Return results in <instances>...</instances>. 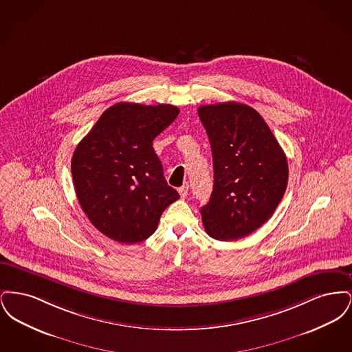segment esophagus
<instances>
[{
	"label": "esophagus",
	"instance_id": "esophagus-1",
	"mask_svg": "<svg viewBox=\"0 0 352 352\" xmlns=\"http://www.w3.org/2000/svg\"><path fill=\"white\" fill-rule=\"evenodd\" d=\"M178 192H179L181 198H186L187 194H188V184H184L182 187H179V188H178Z\"/></svg>",
	"mask_w": 352,
	"mask_h": 352
}]
</instances>
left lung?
I'll use <instances>...</instances> for the list:
<instances>
[{"label":"left lung","instance_id":"1","mask_svg":"<svg viewBox=\"0 0 352 352\" xmlns=\"http://www.w3.org/2000/svg\"><path fill=\"white\" fill-rule=\"evenodd\" d=\"M198 115L214 162V190L201 221L211 237L237 240L261 227L283 199L286 155L264 118L245 104L201 105Z\"/></svg>","mask_w":352,"mask_h":352}]
</instances>
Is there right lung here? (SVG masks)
I'll return each instance as SVG.
<instances>
[{"label":"right lung","mask_w":352,"mask_h":352,"mask_svg":"<svg viewBox=\"0 0 352 352\" xmlns=\"http://www.w3.org/2000/svg\"><path fill=\"white\" fill-rule=\"evenodd\" d=\"M178 113L170 104L118 102L76 146L71 161L76 197L101 234L124 244L144 241L179 198L153 149V140Z\"/></svg>","instance_id":"add662e5"}]
</instances>
